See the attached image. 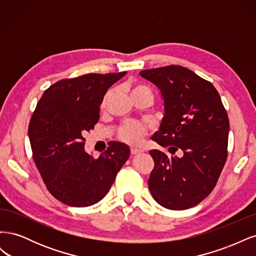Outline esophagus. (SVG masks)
Listing matches in <instances>:
<instances>
[{
  "mask_svg": "<svg viewBox=\"0 0 256 256\" xmlns=\"http://www.w3.org/2000/svg\"><path fill=\"white\" fill-rule=\"evenodd\" d=\"M143 152L142 150H140V148H136V147H131V150H130L131 154H140V152Z\"/></svg>",
  "mask_w": 256,
  "mask_h": 256,
  "instance_id": "34e87169",
  "label": "esophagus"
}]
</instances>
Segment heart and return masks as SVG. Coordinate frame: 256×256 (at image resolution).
<instances>
[{
  "mask_svg": "<svg viewBox=\"0 0 256 256\" xmlns=\"http://www.w3.org/2000/svg\"><path fill=\"white\" fill-rule=\"evenodd\" d=\"M129 92L131 97L138 96V95H147L152 98L150 90L143 84L130 85ZM110 95H111L110 92H106L102 102V106H106V100L110 97ZM147 131H148L147 126H145L142 122H128L120 127L118 131V138L122 141L126 142L128 144H138L142 141L143 136L147 134Z\"/></svg>",
  "mask_w": 256,
  "mask_h": 256,
  "instance_id": "b5f03b06",
  "label": "heart"
}]
</instances>
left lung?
<instances>
[{"instance_id": "1", "label": "left lung", "mask_w": 256, "mask_h": 256, "mask_svg": "<svg viewBox=\"0 0 256 256\" xmlns=\"http://www.w3.org/2000/svg\"><path fill=\"white\" fill-rule=\"evenodd\" d=\"M160 90L164 114L152 140L174 154L150 152L154 168L148 180L152 198L173 210L198 205L210 194L228 158L230 122L214 85L182 66L140 72Z\"/></svg>"}]
</instances>
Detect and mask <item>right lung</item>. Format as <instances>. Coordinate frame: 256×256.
I'll return each instance as SVG.
<instances>
[{
	"label": "right lung",
	"mask_w": 256,
	"mask_h": 256,
	"mask_svg": "<svg viewBox=\"0 0 256 256\" xmlns=\"http://www.w3.org/2000/svg\"><path fill=\"white\" fill-rule=\"evenodd\" d=\"M126 74H88L58 81L36 106L28 125L33 159L46 187L62 203H98L130 156L126 144L111 142L95 159L84 150L83 138L98 122L108 88Z\"/></svg>",
	"instance_id": "right-lung-1"
}]
</instances>
